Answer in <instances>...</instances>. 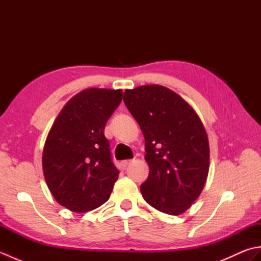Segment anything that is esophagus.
<instances>
[{"mask_svg": "<svg viewBox=\"0 0 261 261\" xmlns=\"http://www.w3.org/2000/svg\"><path fill=\"white\" fill-rule=\"evenodd\" d=\"M132 162H134V160H132V159H126V160H123V162H122V163H121V165H122V167H123V168H125V167H126V166H127V165H129V164H131Z\"/></svg>", "mask_w": 261, "mask_h": 261, "instance_id": "esophagus-1", "label": "esophagus"}]
</instances>
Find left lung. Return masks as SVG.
Segmentation results:
<instances>
[{"instance_id": "obj_1", "label": "left lung", "mask_w": 261, "mask_h": 261, "mask_svg": "<svg viewBox=\"0 0 261 261\" xmlns=\"http://www.w3.org/2000/svg\"><path fill=\"white\" fill-rule=\"evenodd\" d=\"M123 101L145 137L149 176L140 186L152 207L179 215L202 193L210 168L206 131L184 98L162 85L125 90Z\"/></svg>"}]
</instances>
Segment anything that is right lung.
Here are the masks:
<instances>
[{"instance_id":"add662e5","label":"right lung","mask_w":261,"mask_h":261,"mask_svg":"<svg viewBox=\"0 0 261 261\" xmlns=\"http://www.w3.org/2000/svg\"><path fill=\"white\" fill-rule=\"evenodd\" d=\"M121 101L122 90L87 88L66 103L49 131L43 176L55 199L73 212L101 206L118 179L104 127Z\"/></svg>"}]
</instances>
